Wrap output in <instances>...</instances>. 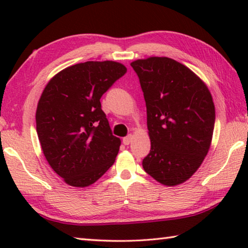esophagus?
Here are the masks:
<instances>
[{"label": "esophagus", "mask_w": 248, "mask_h": 248, "mask_svg": "<svg viewBox=\"0 0 248 248\" xmlns=\"http://www.w3.org/2000/svg\"><path fill=\"white\" fill-rule=\"evenodd\" d=\"M132 139H133V138H132L131 134H130V136H128V137L124 138V140H123L124 141V145H129L132 142Z\"/></svg>", "instance_id": "obj_1"}]
</instances>
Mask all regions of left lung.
Wrapping results in <instances>:
<instances>
[{"label": "left lung", "instance_id": "1", "mask_svg": "<svg viewBox=\"0 0 248 248\" xmlns=\"http://www.w3.org/2000/svg\"><path fill=\"white\" fill-rule=\"evenodd\" d=\"M146 105L150 153L144 170L165 186L189 179L211 145L216 109L205 83L190 69L166 57L131 62Z\"/></svg>", "mask_w": 248, "mask_h": 248}]
</instances>
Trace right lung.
<instances>
[{"label": "right lung", "instance_id": "right-lung-1", "mask_svg": "<svg viewBox=\"0 0 248 248\" xmlns=\"http://www.w3.org/2000/svg\"><path fill=\"white\" fill-rule=\"evenodd\" d=\"M127 72L116 61L68 66L50 79L36 110L46 159L73 187L94 184L115 163L121 140L112 136L100 97Z\"/></svg>", "mask_w": 248, "mask_h": 248}]
</instances>
